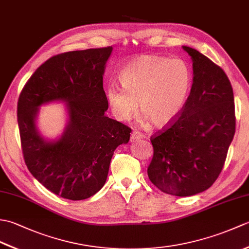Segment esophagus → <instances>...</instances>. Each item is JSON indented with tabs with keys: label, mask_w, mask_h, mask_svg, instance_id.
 Returning <instances> with one entry per match:
<instances>
[{
	"label": "esophagus",
	"mask_w": 249,
	"mask_h": 249,
	"mask_svg": "<svg viewBox=\"0 0 249 249\" xmlns=\"http://www.w3.org/2000/svg\"><path fill=\"white\" fill-rule=\"evenodd\" d=\"M143 138H144L143 134H141L140 131L135 130V131H133V134H131V136H130V141H131V142H135V141H137V140L143 139Z\"/></svg>",
	"instance_id": "1"
}]
</instances>
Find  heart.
I'll list each match as a JSON object with an SVG mask.
<instances>
[{
	"instance_id": "1",
	"label": "heart",
	"mask_w": 249,
	"mask_h": 249,
	"mask_svg": "<svg viewBox=\"0 0 249 249\" xmlns=\"http://www.w3.org/2000/svg\"><path fill=\"white\" fill-rule=\"evenodd\" d=\"M123 86L110 83L106 89L108 104L116 119L131 120L142 111V119L163 127L178 118L192 88V71L181 59L158 55L141 56L120 73Z\"/></svg>"
}]
</instances>
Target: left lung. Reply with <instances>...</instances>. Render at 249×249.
Masks as SVG:
<instances>
[{
  "label": "left lung",
  "mask_w": 249,
  "mask_h": 249,
  "mask_svg": "<svg viewBox=\"0 0 249 249\" xmlns=\"http://www.w3.org/2000/svg\"><path fill=\"white\" fill-rule=\"evenodd\" d=\"M193 61V86L178 118L151 142L147 168L161 192L187 197L212 186L223 170L235 133L233 89L225 71L187 46Z\"/></svg>",
  "instance_id": "8db88e82"
}]
</instances>
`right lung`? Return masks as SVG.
I'll list each match as a JSON object with an SVG mask.
<instances>
[{
  "instance_id": "right-lung-1",
  "label": "right lung",
  "mask_w": 249,
  "mask_h": 249,
  "mask_svg": "<svg viewBox=\"0 0 249 249\" xmlns=\"http://www.w3.org/2000/svg\"><path fill=\"white\" fill-rule=\"evenodd\" d=\"M112 47L65 52L41 64L21 92L18 126L29 171L62 198L83 200L96 194L108 177L116 147L131 129L108 118L103 76ZM67 104L69 121L60 139L48 141L36 129L39 107Z\"/></svg>"
}]
</instances>
